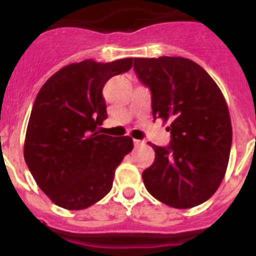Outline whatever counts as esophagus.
I'll return each mask as SVG.
<instances>
[{
    "label": "esophagus",
    "instance_id": "obj_1",
    "mask_svg": "<svg viewBox=\"0 0 256 256\" xmlns=\"http://www.w3.org/2000/svg\"><path fill=\"white\" fill-rule=\"evenodd\" d=\"M133 144H134L136 148H138V146H142V144H144V142L141 141V140H133Z\"/></svg>",
    "mask_w": 256,
    "mask_h": 256
}]
</instances>
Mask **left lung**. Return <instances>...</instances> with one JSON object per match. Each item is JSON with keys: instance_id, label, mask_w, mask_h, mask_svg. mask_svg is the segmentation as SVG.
<instances>
[{"instance_id": "1", "label": "left lung", "mask_w": 256, "mask_h": 256, "mask_svg": "<svg viewBox=\"0 0 256 256\" xmlns=\"http://www.w3.org/2000/svg\"><path fill=\"white\" fill-rule=\"evenodd\" d=\"M133 68L150 88L154 119L170 123L169 146L148 142L155 160L142 173L144 186L168 206H198L214 195L227 170L232 124L224 96L190 58H136Z\"/></svg>"}]
</instances>
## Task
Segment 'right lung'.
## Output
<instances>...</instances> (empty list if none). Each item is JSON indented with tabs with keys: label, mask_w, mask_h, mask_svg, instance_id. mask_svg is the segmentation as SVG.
<instances>
[{
	"label": "right lung",
	"mask_w": 256,
	"mask_h": 256,
	"mask_svg": "<svg viewBox=\"0 0 256 256\" xmlns=\"http://www.w3.org/2000/svg\"><path fill=\"white\" fill-rule=\"evenodd\" d=\"M132 62L130 58L69 64L38 92L26 128L24 159L54 204L82 210L112 190L115 169L132 151L133 140L97 130L108 118L102 88L112 76L128 72Z\"/></svg>",
	"instance_id": "right-lung-1"
}]
</instances>
